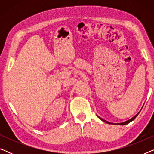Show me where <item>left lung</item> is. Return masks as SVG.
Wrapping results in <instances>:
<instances>
[{
    "label": "left lung",
    "instance_id": "obj_1",
    "mask_svg": "<svg viewBox=\"0 0 154 154\" xmlns=\"http://www.w3.org/2000/svg\"><path fill=\"white\" fill-rule=\"evenodd\" d=\"M139 113H140V112L139 113H137V114L134 116H133L132 118V119H129L128 120V121H125V122H123V123H110V122H108V121H105V120H104L103 119H102V118H100V116H98V118L100 119H101L102 120V121H104V122H105V123H108V124H113V125H126V124H128V123H130V122L131 121H133V120L135 119V118L137 116V115L139 114Z\"/></svg>",
    "mask_w": 154,
    "mask_h": 154
}]
</instances>
